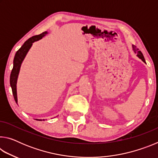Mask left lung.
Segmentation results:
<instances>
[{"mask_svg":"<svg viewBox=\"0 0 158 158\" xmlns=\"http://www.w3.org/2000/svg\"><path fill=\"white\" fill-rule=\"evenodd\" d=\"M132 48H133L134 52H135L136 53H137V56H138L139 58H141V59L142 60L144 63H146V60H145V59H144V57H143V53H141V51H139V49H137V47L135 46V45H133Z\"/></svg>","mask_w":158,"mask_h":158,"instance_id":"obj_1","label":"left lung"}]
</instances>
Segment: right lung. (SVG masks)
<instances>
[{
  "label": "right lung",
  "mask_w": 158,
  "mask_h": 158,
  "mask_svg": "<svg viewBox=\"0 0 158 158\" xmlns=\"http://www.w3.org/2000/svg\"><path fill=\"white\" fill-rule=\"evenodd\" d=\"M46 34H47V32L45 31L41 34L33 36L32 37H31V38H29L28 40H26L25 42V43L21 46L20 49L17 51L15 56L14 61H13V68L12 69L11 74H10V85H11V88H12V94H13V96H14L15 100L17 104V81L18 74H19V73L21 63H22V61L23 60V59H24L26 53H28L33 42L42 39ZM36 120H37V121H42V119H36Z\"/></svg>",
  "instance_id": "add662e5"
}]
</instances>
